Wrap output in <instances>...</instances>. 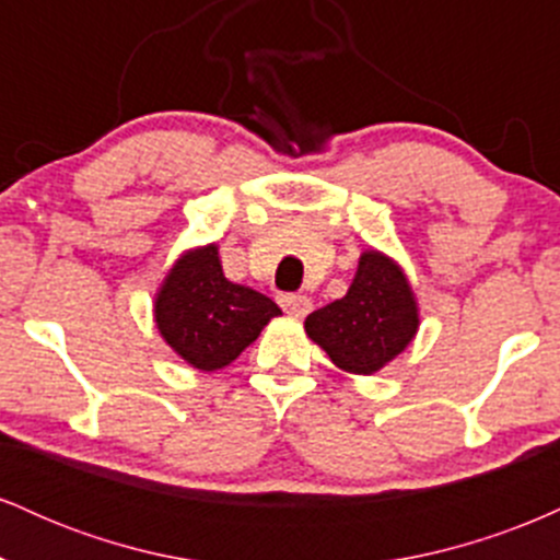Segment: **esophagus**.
<instances>
[{"label": "esophagus", "instance_id": "34e87169", "mask_svg": "<svg viewBox=\"0 0 560 560\" xmlns=\"http://www.w3.org/2000/svg\"><path fill=\"white\" fill-rule=\"evenodd\" d=\"M279 305L294 318H305L313 307L311 300H307L305 294H279Z\"/></svg>", "mask_w": 560, "mask_h": 560}]
</instances>
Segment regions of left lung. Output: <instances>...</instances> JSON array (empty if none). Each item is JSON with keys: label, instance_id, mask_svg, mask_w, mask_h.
<instances>
[{"label": "left lung", "instance_id": "8db88e82", "mask_svg": "<svg viewBox=\"0 0 560 560\" xmlns=\"http://www.w3.org/2000/svg\"><path fill=\"white\" fill-rule=\"evenodd\" d=\"M305 331L334 365L371 376L400 355L419 331L413 289L395 260L369 249L345 298L313 311Z\"/></svg>", "mask_w": 560, "mask_h": 560}]
</instances>
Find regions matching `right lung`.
Returning a JSON list of instances; mask_svg holds the SVG:
<instances>
[{"label": "right lung", "instance_id": "right-lung-1", "mask_svg": "<svg viewBox=\"0 0 560 560\" xmlns=\"http://www.w3.org/2000/svg\"><path fill=\"white\" fill-rule=\"evenodd\" d=\"M273 316L281 311L271 298L223 276L215 244L182 255L155 300L163 339L199 371L236 361Z\"/></svg>", "mask_w": 560, "mask_h": 560}]
</instances>
